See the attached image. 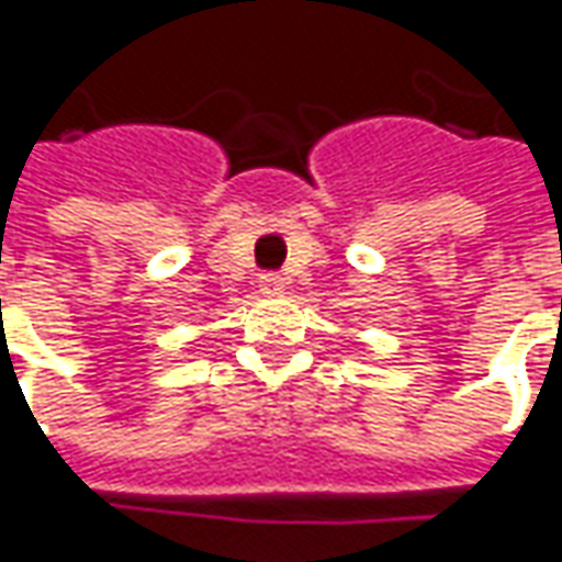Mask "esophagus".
<instances>
[{
	"label": "esophagus",
	"mask_w": 562,
	"mask_h": 562,
	"mask_svg": "<svg viewBox=\"0 0 562 562\" xmlns=\"http://www.w3.org/2000/svg\"><path fill=\"white\" fill-rule=\"evenodd\" d=\"M261 292L263 295H280L282 289H285V280H282L280 273H261Z\"/></svg>",
	"instance_id": "1"
}]
</instances>
